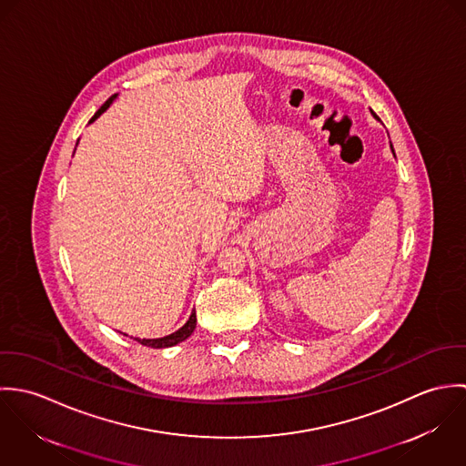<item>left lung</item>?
Segmentation results:
<instances>
[{"label":"left lung","mask_w":466,"mask_h":466,"mask_svg":"<svg viewBox=\"0 0 466 466\" xmlns=\"http://www.w3.org/2000/svg\"><path fill=\"white\" fill-rule=\"evenodd\" d=\"M371 113H373V111H371ZM373 116H377V115H375V113H373ZM391 150H393V145H391Z\"/></svg>","instance_id":"8db88e82"}]
</instances>
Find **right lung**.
I'll use <instances>...</instances> for the list:
<instances>
[{
    "label": "right lung",
    "instance_id": "add662e5",
    "mask_svg": "<svg viewBox=\"0 0 466 466\" xmlns=\"http://www.w3.org/2000/svg\"><path fill=\"white\" fill-rule=\"evenodd\" d=\"M116 98V95H113L96 113H95V116L89 120V122H93V120H96L109 106H111V102ZM196 323H198V318H196V310L192 312V316H190V319L185 323V327H181L177 332L170 333V335H167V337H159V339H136L139 344H143V346H150V348H168V346H174V344H177V342H181V340H185L187 337H190L192 332L196 330Z\"/></svg>",
    "mask_w": 466,
    "mask_h": 466
}]
</instances>
